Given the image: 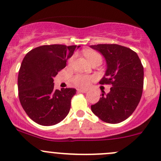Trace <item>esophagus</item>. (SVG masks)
I'll return each mask as SVG.
<instances>
[{"label": "esophagus", "instance_id": "1", "mask_svg": "<svg viewBox=\"0 0 161 161\" xmlns=\"http://www.w3.org/2000/svg\"><path fill=\"white\" fill-rule=\"evenodd\" d=\"M78 92H83V93H85V92H88V90H83V89H78Z\"/></svg>", "mask_w": 161, "mask_h": 161}]
</instances>
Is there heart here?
<instances>
[{
  "label": "heart",
  "instance_id": "heart-1",
  "mask_svg": "<svg viewBox=\"0 0 161 161\" xmlns=\"http://www.w3.org/2000/svg\"><path fill=\"white\" fill-rule=\"evenodd\" d=\"M85 55L87 58L90 63L96 60H100L102 61V58L100 53L93 51H86ZM75 60V56H72L69 60V64H71ZM92 80V78L91 76L85 75H76L72 78V82L76 86L79 87H87L90 86Z\"/></svg>",
  "mask_w": 161,
  "mask_h": 161
}]
</instances>
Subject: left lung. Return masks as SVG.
I'll use <instances>...</instances> for the list:
<instances>
[{
	"mask_svg": "<svg viewBox=\"0 0 161 161\" xmlns=\"http://www.w3.org/2000/svg\"><path fill=\"white\" fill-rule=\"evenodd\" d=\"M105 58L107 69L100 84H111L108 94L91 106L92 113L107 123L127 119L137 108L143 89V67L137 53L118 44L91 45Z\"/></svg>",
	"mask_w": 161,
	"mask_h": 161,
	"instance_id": "left-lung-1",
	"label": "left lung"
}]
</instances>
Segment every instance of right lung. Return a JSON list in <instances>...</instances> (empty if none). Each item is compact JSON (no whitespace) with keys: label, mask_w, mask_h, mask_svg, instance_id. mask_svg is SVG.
<instances>
[{"label":"right lung","mask_w":161,"mask_h":161,"mask_svg":"<svg viewBox=\"0 0 161 161\" xmlns=\"http://www.w3.org/2000/svg\"><path fill=\"white\" fill-rule=\"evenodd\" d=\"M79 47L44 45L30 50L23 58L18 77L19 100L27 115L37 124L53 125L69 113L76 90H54L53 78Z\"/></svg>","instance_id":"right-lung-1"}]
</instances>
